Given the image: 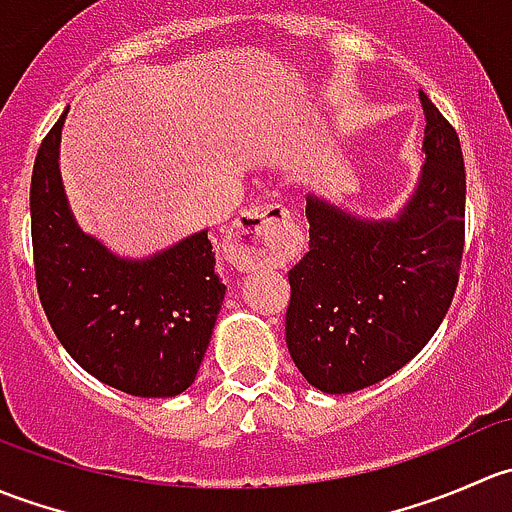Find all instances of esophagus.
<instances>
[{
    "instance_id": "obj_1",
    "label": "esophagus",
    "mask_w": 512,
    "mask_h": 512,
    "mask_svg": "<svg viewBox=\"0 0 512 512\" xmlns=\"http://www.w3.org/2000/svg\"><path fill=\"white\" fill-rule=\"evenodd\" d=\"M289 210L282 205H265L242 213L232 227V245L240 250L242 267L267 265L287 245Z\"/></svg>"
}]
</instances>
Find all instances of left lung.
<instances>
[{
    "label": "left lung",
    "mask_w": 512,
    "mask_h": 512,
    "mask_svg": "<svg viewBox=\"0 0 512 512\" xmlns=\"http://www.w3.org/2000/svg\"><path fill=\"white\" fill-rule=\"evenodd\" d=\"M426 138L418 183L394 218H361L307 195L309 252L289 270L285 337L294 366L324 394L396 374L436 334L463 255L461 141L421 91Z\"/></svg>",
    "instance_id": "8db88e82"
}]
</instances>
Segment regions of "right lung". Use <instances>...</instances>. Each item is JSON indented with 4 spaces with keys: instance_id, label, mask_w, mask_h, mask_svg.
Here are the masks:
<instances>
[{
    "instance_id": "add662e5",
    "label": "right lung",
    "mask_w": 512,
    "mask_h": 512,
    "mask_svg": "<svg viewBox=\"0 0 512 512\" xmlns=\"http://www.w3.org/2000/svg\"><path fill=\"white\" fill-rule=\"evenodd\" d=\"M66 108L34 160L36 289L71 359L103 384L143 399L178 396L195 381L225 285L208 230L148 257H121L81 230L59 170Z\"/></svg>"
}]
</instances>
